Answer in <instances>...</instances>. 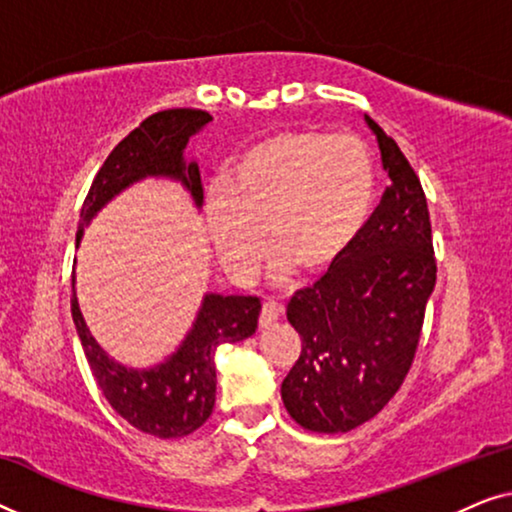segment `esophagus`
<instances>
[{"label": "esophagus", "mask_w": 512, "mask_h": 512, "mask_svg": "<svg viewBox=\"0 0 512 512\" xmlns=\"http://www.w3.org/2000/svg\"><path fill=\"white\" fill-rule=\"evenodd\" d=\"M282 317H284V305L275 303V300H265L261 307V317H258V324H261V328H268L270 324H275V321Z\"/></svg>", "instance_id": "esophagus-1"}]
</instances>
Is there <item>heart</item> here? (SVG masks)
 <instances>
[{
  "label": "heart",
  "mask_w": 512,
  "mask_h": 512,
  "mask_svg": "<svg viewBox=\"0 0 512 512\" xmlns=\"http://www.w3.org/2000/svg\"><path fill=\"white\" fill-rule=\"evenodd\" d=\"M375 186V160L363 139L324 130L275 132L240 153L226 195H209V233L237 277H249L261 263L268 233L284 272L321 277L361 237Z\"/></svg>",
  "instance_id": "b5f03b06"
}]
</instances>
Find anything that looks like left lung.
Returning a JSON list of instances; mask_svg holds the SVG:
<instances>
[{
    "label": "left lung",
    "instance_id": "1",
    "mask_svg": "<svg viewBox=\"0 0 512 512\" xmlns=\"http://www.w3.org/2000/svg\"><path fill=\"white\" fill-rule=\"evenodd\" d=\"M366 123L380 144L387 191L342 263L286 307L303 347L282 382V401L314 433L352 431L394 398L436 286L424 188L394 139L370 116Z\"/></svg>",
    "mask_w": 512,
    "mask_h": 512
}]
</instances>
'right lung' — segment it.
Segmentation results:
<instances>
[{"label": "right lung", "mask_w": 512, "mask_h": 512, "mask_svg": "<svg viewBox=\"0 0 512 512\" xmlns=\"http://www.w3.org/2000/svg\"><path fill=\"white\" fill-rule=\"evenodd\" d=\"M212 116L202 109L156 111L139 123L109 153L95 174L83 200L76 242L88 221L132 181L144 177L179 179L191 191L195 205H202L198 163H186L184 149ZM261 300L256 296H219L207 293L198 319L184 345L165 363L149 370L125 368L97 345L81 317L72 272V317L83 352L111 408L135 429L158 438H181L207 422L216 401L214 354L226 342H240L256 333Z\"/></svg>", "instance_id": "add662e5"}]
</instances>
